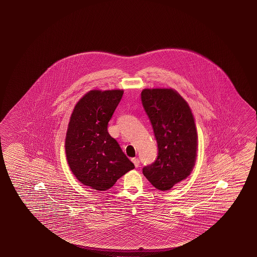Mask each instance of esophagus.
Returning <instances> with one entry per match:
<instances>
[{
  "instance_id": "esophagus-1",
  "label": "esophagus",
  "mask_w": 257,
  "mask_h": 257,
  "mask_svg": "<svg viewBox=\"0 0 257 257\" xmlns=\"http://www.w3.org/2000/svg\"><path fill=\"white\" fill-rule=\"evenodd\" d=\"M132 161H133V163L135 164V168H138L140 166V160L137 159V158H134V159H132Z\"/></svg>"
}]
</instances>
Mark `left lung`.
Returning a JSON list of instances; mask_svg holds the SVG:
<instances>
[{"label":"left lung","instance_id":"1","mask_svg":"<svg viewBox=\"0 0 257 257\" xmlns=\"http://www.w3.org/2000/svg\"><path fill=\"white\" fill-rule=\"evenodd\" d=\"M158 143V157L143 169L155 188L168 191L189 176L197 152V132L187 102L172 88H145L141 94Z\"/></svg>","mask_w":257,"mask_h":257}]
</instances>
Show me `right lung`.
Masks as SVG:
<instances>
[{"label":"right lung","instance_id":"1","mask_svg":"<svg viewBox=\"0 0 257 257\" xmlns=\"http://www.w3.org/2000/svg\"><path fill=\"white\" fill-rule=\"evenodd\" d=\"M123 90H90L76 104L65 138L70 169L79 181L97 191L109 189L120 177L135 169L107 124Z\"/></svg>","mask_w":257,"mask_h":257}]
</instances>
